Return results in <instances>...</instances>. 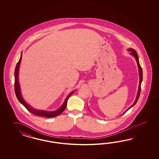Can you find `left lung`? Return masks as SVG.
<instances>
[{"label":"left lung","instance_id":"left-lung-1","mask_svg":"<svg viewBox=\"0 0 159 159\" xmlns=\"http://www.w3.org/2000/svg\"><path fill=\"white\" fill-rule=\"evenodd\" d=\"M128 51H130V54L131 55H132V56H134V57H135V59H136V62H137V64H138V68H139V77H140V81H139V89H138V94H137V96H136V100H135V102H134V103L132 105V106H130V107L129 108H128V110H126V111H125L124 112V114L125 113L126 111H128V110H129V109H130V108L132 107H133V106H134L136 104V103L137 102V101L138 100V99H139V97L140 96V90H141V83H142V79H143V73H142V67L140 66V65L139 62V58H138V53L136 52V51H135V49H132V48H129L128 49Z\"/></svg>","mask_w":159,"mask_h":159}]
</instances>
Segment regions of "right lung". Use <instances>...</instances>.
I'll use <instances>...</instances> for the list:
<instances>
[{
    "instance_id": "add662e5",
    "label": "right lung",
    "mask_w": 159,
    "mask_h": 159,
    "mask_svg": "<svg viewBox=\"0 0 159 159\" xmlns=\"http://www.w3.org/2000/svg\"><path fill=\"white\" fill-rule=\"evenodd\" d=\"M22 55V53H21ZM21 55L20 58L19 62L17 63L16 66L15 68V91L16 93V96L17 97L18 100L19 101L20 103H21L23 106L27 109L28 111H30V112L34 114L35 115L38 116H45V117H47V118H52L57 116L58 115L61 114L63 111L65 110L66 107L67 106V102L68 98H69V97L73 93H74V91L71 92L67 97L66 98L65 100L64 101L63 104L62 106L57 110V111H44V110H36L34 109L33 108H32L30 106H29V104L24 101V99L23 98V97L21 96V94L20 92V87L19 82V70L20 64L21 61Z\"/></svg>"
}]
</instances>
